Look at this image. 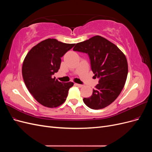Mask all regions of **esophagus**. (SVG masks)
I'll return each mask as SVG.
<instances>
[{
	"mask_svg": "<svg viewBox=\"0 0 152 152\" xmlns=\"http://www.w3.org/2000/svg\"><path fill=\"white\" fill-rule=\"evenodd\" d=\"M75 85L77 86V87H82L84 86V85H82V84H75Z\"/></svg>",
	"mask_w": 152,
	"mask_h": 152,
	"instance_id": "34e87169",
	"label": "esophagus"
}]
</instances>
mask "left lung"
I'll return each mask as SVG.
<instances>
[{
	"label": "left lung",
	"instance_id": "left-lung-1",
	"mask_svg": "<svg viewBox=\"0 0 152 152\" xmlns=\"http://www.w3.org/2000/svg\"><path fill=\"white\" fill-rule=\"evenodd\" d=\"M73 50L87 54L91 70L99 79L91 97L83 99L84 103L94 110L107 107L125 85L128 73L126 56L115 45L99 35L77 43Z\"/></svg>",
	"mask_w": 152,
	"mask_h": 152
}]
</instances>
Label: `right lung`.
<instances>
[{
  "label": "right lung",
  "mask_w": 152,
  "mask_h": 152,
  "mask_svg": "<svg viewBox=\"0 0 152 152\" xmlns=\"http://www.w3.org/2000/svg\"><path fill=\"white\" fill-rule=\"evenodd\" d=\"M75 44H65L54 39L42 41L32 48L22 66L25 84L30 94L44 107L55 108L67 98L73 82H61L53 77L60 68L61 58Z\"/></svg>",
  "instance_id": "obj_1"
}]
</instances>
